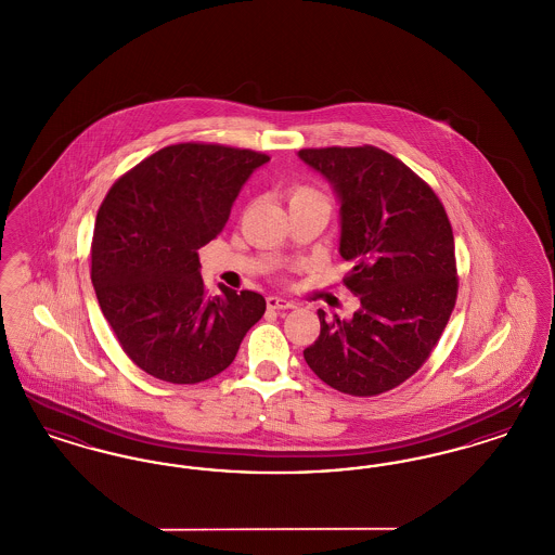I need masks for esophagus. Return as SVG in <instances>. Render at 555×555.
Segmentation results:
<instances>
[{
  "label": "esophagus",
  "instance_id": "esophagus-1",
  "mask_svg": "<svg viewBox=\"0 0 555 555\" xmlns=\"http://www.w3.org/2000/svg\"><path fill=\"white\" fill-rule=\"evenodd\" d=\"M266 304H268L270 310H291V308H295L293 301L285 299V297H276V295H268Z\"/></svg>",
  "mask_w": 555,
  "mask_h": 555
}]
</instances>
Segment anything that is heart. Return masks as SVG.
<instances>
[{
	"mask_svg": "<svg viewBox=\"0 0 555 555\" xmlns=\"http://www.w3.org/2000/svg\"><path fill=\"white\" fill-rule=\"evenodd\" d=\"M304 199H324V195L318 193L317 189H312V186H295L291 191L289 204H293V202H304Z\"/></svg>",
	"mask_w": 555,
	"mask_h": 555,
	"instance_id": "1",
	"label": "heart"
}]
</instances>
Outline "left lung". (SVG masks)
Listing matches in <instances>:
<instances>
[{
	"label": "left lung",
	"instance_id": "obj_1",
	"mask_svg": "<svg viewBox=\"0 0 555 555\" xmlns=\"http://www.w3.org/2000/svg\"><path fill=\"white\" fill-rule=\"evenodd\" d=\"M339 199L345 287L360 299L349 320L318 310L304 349L320 380L349 396L385 393L423 366L457 297L453 233L435 191L401 159L364 147L301 150Z\"/></svg>",
	"mask_w": 555,
	"mask_h": 555
}]
</instances>
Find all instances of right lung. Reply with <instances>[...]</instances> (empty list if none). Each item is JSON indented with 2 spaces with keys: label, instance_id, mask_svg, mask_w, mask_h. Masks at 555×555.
I'll return each instance as SVG.
<instances>
[{
  "label": "right lung",
  "instance_id": "1",
  "mask_svg": "<svg viewBox=\"0 0 555 555\" xmlns=\"http://www.w3.org/2000/svg\"><path fill=\"white\" fill-rule=\"evenodd\" d=\"M266 154L208 143L168 145L107 191L91 243V281L116 339L147 374L193 385L231 366L264 317L256 291L210 297L197 249L224 229Z\"/></svg>",
  "mask_w": 555,
  "mask_h": 555
}]
</instances>
